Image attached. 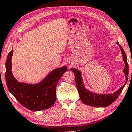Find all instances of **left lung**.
Here are the masks:
<instances>
[{"label":"left lung","mask_w":132,"mask_h":132,"mask_svg":"<svg viewBox=\"0 0 132 132\" xmlns=\"http://www.w3.org/2000/svg\"><path fill=\"white\" fill-rule=\"evenodd\" d=\"M117 44L118 45L120 48L122 56V60H123L124 64H125L123 72L124 75H125L126 81L124 84L122 85L121 88L118 89V90H117L114 93L110 94H98L94 93L88 90L84 86L82 74H81L80 70H78L75 68H70V70L73 72L75 74L76 85H77L78 91L81 101L87 105L97 108L108 106L109 105H110L111 103H112L117 99L118 96L121 94L122 90H123L124 86H125L126 83L127 82L128 75H129V66H128L127 62V56H126L123 48L121 47L118 42H117Z\"/></svg>","instance_id":"1"}]
</instances>
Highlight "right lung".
I'll return each instance as SVG.
<instances>
[{
    "label": "right lung",
    "instance_id": "obj_1",
    "mask_svg": "<svg viewBox=\"0 0 132 132\" xmlns=\"http://www.w3.org/2000/svg\"><path fill=\"white\" fill-rule=\"evenodd\" d=\"M12 50L5 63V79L9 91L18 102L26 108L38 111L53 106L56 101V85L68 70L66 66L56 68L48 73L43 80L37 84L20 82L12 73Z\"/></svg>",
    "mask_w": 132,
    "mask_h": 132
}]
</instances>
